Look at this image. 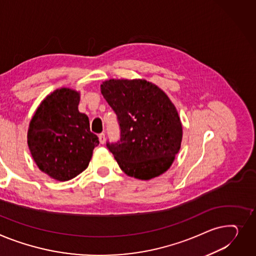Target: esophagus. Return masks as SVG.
Here are the masks:
<instances>
[{
    "mask_svg": "<svg viewBox=\"0 0 256 256\" xmlns=\"http://www.w3.org/2000/svg\"><path fill=\"white\" fill-rule=\"evenodd\" d=\"M98 140H100V144H104L105 141H106L105 134H98Z\"/></svg>",
    "mask_w": 256,
    "mask_h": 256,
    "instance_id": "1",
    "label": "esophagus"
}]
</instances>
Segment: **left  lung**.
<instances>
[{
  "label": "left lung",
  "mask_w": 256,
  "mask_h": 256,
  "mask_svg": "<svg viewBox=\"0 0 256 256\" xmlns=\"http://www.w3.org/2000/svg\"><path fill=\"white\" fill-rule=\"evenodd\" d=\"M100 92L120 130L117 142H107L118 166L130 177L141 180L164 173L182 140L180 118L168 96L141 79H111L100 85Z\"/></svg>",
  "instance_id": "obj_1"
}]
</instances>
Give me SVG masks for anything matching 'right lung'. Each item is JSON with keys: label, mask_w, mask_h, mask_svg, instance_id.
Instances as JSON below:
<instances>
[{"label": "right lung", "mask_w": 256, "mask_h": 256, "mask_svg": "<svg viewBox=\"0 0 256 256\" xmlns=\"http://www.w3.org/2000/svg\"><path fill=\"white\" fill-rule=\"evenodd\" d=\"M79 100V92L73 90H56L42 102L30 124L28 145L34 160L58 181L82 173L98 145L88 115L78 111Z\"/></svg>", "instance_id": "1"}]
</instances>
